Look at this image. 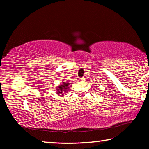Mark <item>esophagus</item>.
I'll return each instance as SVG.
<instances>
[{
	"label": "esophagus",
	"mask_w": 149,
	"mask_h": 149,
	"mask_svg": "<svg viewBox=\"0 0 149 149\" xmlns=\"http://www.w3.org/2000/svg\"><path fill=\"white\" fill-rule=\"evenodd\" d=\"M79 81H84V77H79Z\"/></svg>",
	"instance_id": "esophagus-1"
}]
</instances>
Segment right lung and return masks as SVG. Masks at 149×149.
I'll return each mask as SVG.
<instances>
[{"instance_id": "add662e5", "label": "right lung", "mask_w": 149, "mask_h": 149, "mask_svg": "<svg viewBox=\"0 0 149 149\" xmlns=\"http://www.w3.org/2000/svg\"><path fill=\"white\" fill-rule=\"evenodd\" d=\"M69 86H70V84L69 83H65L63 82L62 83L61 85H60V86L58 87V89H56L57 90V93L58 95H60L61 96H64V92L68 91V89H69Z\"/></svg>"}]
</instances>
